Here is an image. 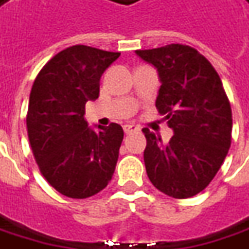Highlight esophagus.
Listing matches in <instances>:
<instances>
[{"instance_id":"obj_1","label":"esophagus","mask_w":249,"mask_h":249,"mask_svg":"<svg viewBox=\"0 0 249 249\" xmlns=\"http://www.w3.org/2000/svg\"><path fill=\"white\" fill-rule=\"evenodd\" d=\"M123 130H124L126 134H131V133L140 131V127H138V126H134V124H124V126H123Z\"/></svg>"}]
</instances>
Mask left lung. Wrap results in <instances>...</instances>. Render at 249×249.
<instances>
[{
	"label": "left lung",
	"instance_id": "obj_1",
	"mask_svg": "<svg viewBox=\"0 0 249 249\" xmlns=\"http://www.w3.org/2000/svg\"><path fill=\"white\" fill-rule=\"evenodd\" d=\"M136 53L158 68L161 86L156 108L174 130L164 144L161 137L142 128L146 174L167 196H196L214 179L231 144V108L221 78L188 45L171 43Z\"/></svg>",
	"mask_w": 249,
	"mask_h": 249
}]
</instances>
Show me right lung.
Wrapping results in <instances>:
<instances>
[{
    "instance_id": "obj_1",
    "label": "right lung",
    "mask_w": 249,
    "mask_h": 249,
    "mask_svg": "<svg viewBox=\"0 0 249 249\" xmlns=\"http://www.w3.org/2000/svg\"><path fill=\"white\" fill-rule=\"evenodd\" d=\"M119 52L75 45L42 67L30 93L26 123L31 151L43 178L58 193L86 198L112 178L123 128L118 123L94 131L85 104L100 94L101 75Z\"/></svg>"
}]
</instances>
